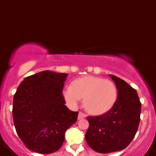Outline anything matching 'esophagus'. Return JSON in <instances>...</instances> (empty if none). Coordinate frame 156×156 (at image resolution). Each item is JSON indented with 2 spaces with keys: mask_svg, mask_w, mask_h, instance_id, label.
Segmentation results:
<instances>
[{
  "mask_svg": "<svg viewBox=\"0 0 156 156\" xmlns=\"http://www.w3.org/2000/svg\"><path fill=\"white\" fill-rule=\"evenodd\" d=\"M86 117V114H85L84 113H82V112H79V113H78V120H81V119H84Z\"/></svg>",
  "mask_w": 156,
  "mask_h": 156,
  "instance_id": "1",
  "label": "esophagus"
}]
</instances>
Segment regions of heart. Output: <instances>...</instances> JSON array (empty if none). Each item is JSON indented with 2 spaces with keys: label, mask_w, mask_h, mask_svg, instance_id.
I'll return each instance as SVG.
<instances>
[{
  "label": "heart",
  "mask_w": 156,
  "mask_h": 156,
  "mask_svg": "<svg viewBox=\"0 0 156 156\" xmlns=\"http://www.w3.org/2000/svg\"><path fill=\"white\" fill-rule=\"evenodd\" d=\"M117 94L114 82L95 76L78 78L63 91V96L69 106H77L81 98H84L85 109L95 115L109 111L116 102Z\"/></svg>",
  "instance_id": "b5f03b06"
}]
</instances>
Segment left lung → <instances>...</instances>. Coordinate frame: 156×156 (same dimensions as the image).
<instances>
[{"label":"left lung","mask_w":156,"mask_h":156,"mask_svg":"<svg viewBox=\"0 0 156 156\" xmlns=\"http://www.w3.org/2000/svg\"><path fill=\"white\" fill-rule=\"evenodd\" d=\"M117 88L115 104L104 114L88 116L89 127L85 134L88 146L99 153L124 149L137 133L141 103L137 92L125 81L109 75Z\"/></svg>","instance_id":"obj_1"}]
</instances>
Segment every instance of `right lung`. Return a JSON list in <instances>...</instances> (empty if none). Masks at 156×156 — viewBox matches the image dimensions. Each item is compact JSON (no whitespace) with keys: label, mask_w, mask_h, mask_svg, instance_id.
Wrapping results in <instances>:
<instances>
[{"label":"right lung","mask_w":156,"mask_h":156,"mask_svg":"<svg viewBox=\"0 0 156 156\" xmlns=\"http://www.w3.org/2000/svg\"><path fill=\"white\" fill-rule=\"evenodd\" d=\"M65 73L43 71L21 82L14 95V124L29 150L40 154L55 152L62 146L64 134L78 120V112L65 106L62 91Z\"/></svg>","instance_id":"right-lung-1"}]
</instances>
